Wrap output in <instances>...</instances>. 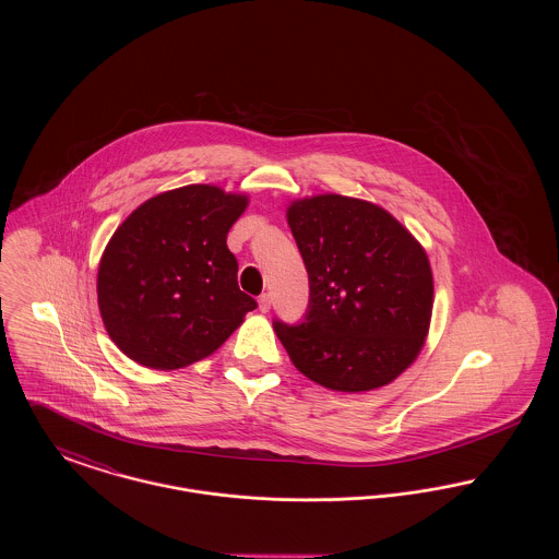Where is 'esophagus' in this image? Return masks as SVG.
I'll list each match as a JSON object with an SVG mask.
<instances>
[{"mask_svg": "<svg viewBox=\"0 0 559 559\" xmlns=\"http://www.w3.org/2000/svg\"><path fill=\"white\" fill-rule=\"evenodd\" d=\"M258 304H260V312H270V308H272V297H270V293H262L260 295V299H258Z\"/></svg>", "mask_w": 559, "mask_h": 559, "instance_id": "esophagus-1", "label": "esophagus"}]
</instances>
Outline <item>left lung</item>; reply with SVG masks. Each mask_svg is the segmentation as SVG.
I'll use <instances>...</instances> for the list:
<instances>
[{"instance_id": "left-lung-1", "label": "left lung", "mask_w": 559, "mask_h": 559, "mask_svg": "<svg viewBox=\"0 0 559 559\" xmlns=\"http://www.w3.org/2000/svg\"><path fill=\"white\" fill-rule=\"evenodd\" d=\"M287 222L310 281L304 322L274 320L293 365L335 392L388 385L426 344V249L392 213L344 194L293 201Z\"/></svg>"}]
</instances>
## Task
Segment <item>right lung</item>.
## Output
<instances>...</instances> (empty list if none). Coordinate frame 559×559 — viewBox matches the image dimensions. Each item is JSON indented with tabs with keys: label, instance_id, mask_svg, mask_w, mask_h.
Wrapping results in <instances>:
<instances>
[{
	"label": "right lung",
	"instance_id": "right-lung-1",
	"mask_svg": "<svg viewBox=\"0 0 559 559\" xmlns=\"http://www.w3.org/2000/svg\"><path fill=\"white\" fill-rule=\"evenodd\" d=\"M247 203L245 194L190 185L144 201L115 230L98 267V308L108 337L133 362L188 367L255 310L226 245Z\"/></svg>",
	"mask_w": 559,
	"mask_h": 559
}]
</instances>
